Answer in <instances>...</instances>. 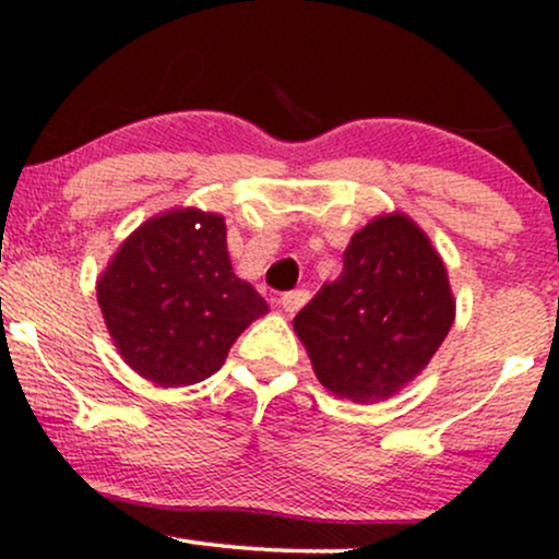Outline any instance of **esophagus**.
Segmentation results:
<instances>
[{"instance_id":"esophagus-1","label":"esophagus","mask_w":559,"mask_h":559,"mask_svg":"<svg viewBox=\"0 0 559 559\" xmlns=\"http://www.w3.org/2000/svg\"><path fill=\"white\" fill-rule=\"evenodd\" d=\"M307 299H310V292H307V288H294V292L281 294V307H284L288 316H294V312L305 307Z\"/></svg>"}]
</instances>
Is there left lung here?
Segmentation results:
<instances>
[{"label":"left lung","instance_id":"obj_1","mask_svg":"<svg viewBox=\"0 0 559 559\" xmlns=\"http://www.w3.org/2000/svg\"><path fill=\"white\" fill-rule=\"evenodd\" d=\"M454 320L447 267L404 215L352 236L344 267L294 318L318 381L352 402L391 396L426 368Z\"/></svg>","mask_w":559,"mask_h":559}]
</instances>
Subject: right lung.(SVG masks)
Returning <instances> with one entry per match:
<instances>
[{
    "label": "right lung",
    "mask_w": 559,
    "mask_h": 559,
    "mask_svg": "<svg viewBox=\"0 0 559 559\" xmlns=\"http://www.w3.org/2000/svg\"><path fill=\"white\" fill-rule=\"evenodd\" d=\"M115 346L157 386H189L226 362L265 299L236 278L221 215L176 210L152 217L118 249L96 284Z\"/></svg>",
    "instance_id": "1"
}]
</instances>
